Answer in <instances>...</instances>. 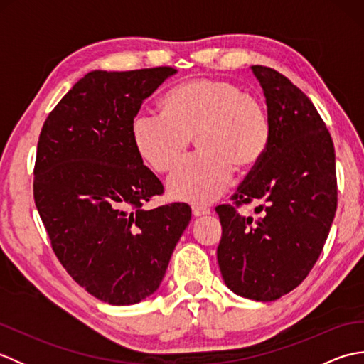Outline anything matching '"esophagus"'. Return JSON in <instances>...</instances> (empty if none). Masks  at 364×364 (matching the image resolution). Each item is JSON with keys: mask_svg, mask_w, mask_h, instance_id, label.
I'll use <instances>...</instances> for the list:
<instances>
[{"mask_svg": "<svg viewBox=\"0 0 364 364\" xmlns=\"http://www.w3.org/2000/svg\"><path fill=\"white\" fill-rule=\"evenodd\" d=\"M211 211L208 210V208L203 206H192V215L194 218H203V215H208Z\"/></svg>", "mask_w": 364, "mask_h": 364, "instance_id": "esophagus-1", "label": "esophagus"}]
</instances>
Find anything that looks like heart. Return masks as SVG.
<instances>
[{
	"mask_svg": "<svg viewBox=\"0 0 364 364\" xmlns=\"http://www.w3.org/2000/svg\"><path fill=\"white\" fill-rule=\"evenodd\" d=\"M131 137L156 172L172 168L196 137L200 153L176 166L167 189L180 202L208 205L225 192L233 168L247 172L262 159L270 123L264 105L239 84L198 78L168 92L166 112L137 111Z\"/></svg>",
	"mask_w": 364,
	"mask_h": 364,
	"instance_id": "obj_1",
	"label": "heart"
}]
</instances>
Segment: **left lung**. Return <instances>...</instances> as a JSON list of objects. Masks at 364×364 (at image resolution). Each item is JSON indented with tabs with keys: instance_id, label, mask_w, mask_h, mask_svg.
<instances>
[{
	"instance_id": "8db88e82",
	"label": "left lung",
	"mask_w": 364,
	"mask_h": 364,
	"mask_svg": "<svg viewBox=\"0 0 364 364\" xmlns=\"http://www.w3.org/2000/svg\"><path fill=\"white\" fill-rule=\"evenodd\" d=\"M266 97L270 139L237 188L235 205L215 208L218 261L228 289L272 301L305 280L327 241L338 203L335 146L311 100L274 68L253 65ZM262 201L260 218L235 208Z\"/></svg>"
}]
</instances>
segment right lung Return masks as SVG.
I'll return each instance as SVG.
<instances>
[{
	"mask_svg": "<svg viewBox=\"0 0 364 364\" xmlns=\"http://www.w3.org/2000/svg\"><path fill=\"white\" fill-rule=\"evenodd\" d=\"M172 67L94 70L46 117L34 200L60 264L92 296L134 305L159 288L191 220L186 203L145 210L162 184L139 156L131 122Z\"/></svg>",
	"mask_w": 364,
	"mask_h": 364,
	"instance_id": "1",
	"label": "right lung"
}]
</instances>
